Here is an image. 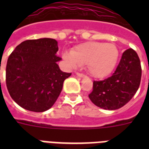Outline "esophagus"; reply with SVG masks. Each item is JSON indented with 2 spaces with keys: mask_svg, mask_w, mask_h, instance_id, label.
<instances>
[{
  "mask_svg": "<svg viewBox=\"0 0 149 149\" xmlns=\"http://www.w3.org/2000/svg\"><path fill=\"white\" fill-rule=\"evenodd\" d=\"M76 74H77L78 77H86L85 74H81V73H79V72H76Z\"/></svg>",
  "mask_w": 149,
  "mask_h": 149,
  "instance_id": "obj_1",
  "label": "esophagus"
}]
</instances>
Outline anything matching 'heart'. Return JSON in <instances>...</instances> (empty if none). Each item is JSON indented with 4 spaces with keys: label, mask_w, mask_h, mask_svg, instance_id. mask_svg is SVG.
<instances>
[{
    "label": "heart",
    "mask_w": 149,
    "mask_h": 149,
    "mask_svg": "<svg viewBox=\"0 0 149 149\" xmlns=\"http://www.w3.org/2000/svg\"><path fill=\"white\" fill-rule=\"evenodd\" d=\"M119 56L116 46L104 42H91L76 46L72 53L63 54V58L71 67L87 65L88 72L97 78L110 74Z\"/></svg>",
    "instance_id": "1"
}]
</instances>
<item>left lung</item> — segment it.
Segmentation results:
<instances>
[{
	"label": "left lung",
	"instance_id": "left-lung-1",
	"mask_svg": "<svg viewBox=\"0 0 149 149\" xmlns=\"http://www.w3.org/2000/svg\"><path fill=\"white\" fill-rule=\"evenodd\" d=\"M142 68L137 54L128 48L122 54L115 72L103 81H94L91 101L101 108L113 110L125 105L136 94L140 84Z\"/></svg>",
	"mask_w": 149,
	"mask_h": 149
}]
</instances>
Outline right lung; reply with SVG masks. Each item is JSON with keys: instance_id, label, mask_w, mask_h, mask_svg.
I'll use <instances>...</instances> for the list:
<instances>
[{"instance_id": "obj_1", "label": "right lung", "mask_w": 149, "mask_h": 149, "mask_svg": "<svg viewBox=\"0 0 149 149\" xmlns=\"http://www.w3.org/2000/svg\"><path fill=\"white\" fill-rule=\"evenodd\" d=\"M57 42L43 38L18 45L7 60L6 84L11 98L22 107L44 112L58 98L63 82L72 73L63 72L57 62Z\"/></svg>"}]
</instances>
